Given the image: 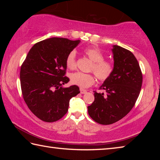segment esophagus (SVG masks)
<instances>
[{
    "label": "esophagus",
    "instance_id": "34e87169",
    "mask_svg": "<svg viewBox=\"0 0 160 160\" xmlns=\"http://www.w3.org/2000/svg\"><path fill=\"white\" fill-rule=\"evenodd\" d=\"M80 90V93H81V94H86V93H87V90H84V89L81 88Z\"/></svg>",
    "mask_w": 160,
    "mask_h": 160
}]
</instances>
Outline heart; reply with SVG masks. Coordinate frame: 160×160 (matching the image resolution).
<instances>
[{"label": "heart", "mask_w": 160, "mask_h": 160, "mask_svg": "<svg viewBox=\"0 0 160 160\" xmlns=\"http://www.w3.org/2000/svg\"><path fill=\"white\" fill-rule=\"evenodd\" d=\"M85 55L92 61L90 71L93 72L100 81H105L112 75L113 66L110 61L104 60V55L99 48L92 47L88 48L84 51ZM66 65L70 70H74L76 68L75 51H71L68 54L66 58ZM70 80L72 84L81 88H87L95 82V78L92 73H84L77 72L70 75Z\"/></svg>", "instance_id": "b5f03b06"}]
</instances>
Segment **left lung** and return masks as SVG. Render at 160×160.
Wrapping results in <instances>:
<instances>
[{
    "instance_id": "obj_1",
    "label": "left lung",
    "mask_w": 160,
    "mask_h": 160,
    "mask_svg": "<svg viewBox=\"0 0 160 160\" xmlns=\"http://www.w3.org/2000/svg\"><path fill=\"white\" fill-rule=\"evenodd\" d=\"M113 70L99 89L107 94L94 91V101L88 107V113L94 121L109 125L121 120L134 107L141 90L142 75L133 53L113 45Z\"/></svg>"
}]
</instances>
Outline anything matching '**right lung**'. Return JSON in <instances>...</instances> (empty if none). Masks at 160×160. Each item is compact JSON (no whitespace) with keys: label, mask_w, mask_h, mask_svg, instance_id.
Returning <instances> with one entry per match:
<instances>
[{"label":"right lung","mask_w":160,"mask_h":160,"mask_svg":"<svg viewBox=\"0 0 160 160\" xmlns=\"http://www.w3.org/2000/svg\"><path fill=\"white\" fill-rule=\"evenodd\" d=\"M53 37L35 44L20 68V85L29 110L45 122L61 119L68 110L70 99L80 93L77 85L63 88L69 82L65 76L66 58L80 43Z\"/></svg>","instance_id":"obj_1"}]
</instances>
